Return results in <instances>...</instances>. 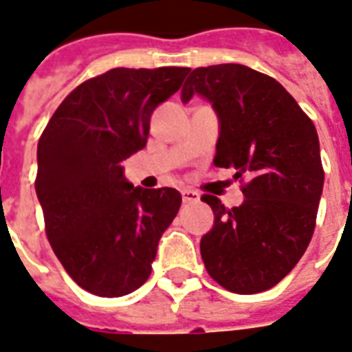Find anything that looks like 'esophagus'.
Segmentation results:
<instances>
[{
	"label": "esophagus",
	"instance_id": "esophagus-1",
	"mask_svg": "<svg viewBox=\"0 0 352 352\" xmlns=\"http://www.w3.org/2000/svg\"><path fill=\"white\" fill-rule=\"evenodd\" d=\"M182 200H184V204H195V201L200 200V195L192 189H182Z\"/></svg>",
	"mask_w": 352,
	"mask_h": 352
}]
</instances>
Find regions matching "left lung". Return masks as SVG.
<instances>
[{
	"instance_id": "1",
	"label": "left lung",
	"mask_w": 352,
	"mask_h": 352,
	"mask_svg": "<svg viewBox=\"0 0 352 352\" xmlns=\"http://www.w3.org/2000/svg\"><path fill=\"white\" fill-rule=\"evenodd\" d=\"M196 94L220 121L213 163L250 178L242 185L246 200L233 209L201 196L214 213L213 230L201 236V258L226 290L264 292L292 272L314 233L325 178L318 132L275 78L246 65L196 67L182 100Z\"/></svg>"
}]
</instances>
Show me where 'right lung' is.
Masks as SVG:
<instances>
[{
  "mask_svg": "<svg viewBox=\"0 0 352 352\" xmlns=\"http://www.w3.org/2000/svg\"><path fill=\"white\" fill-rule=\"evenodd\" d=\"M189 67H116L82 82L38 141L34 187L45 235L65 272L99 298L138 290L182 206L176 189L128 184L121 162L145 148L151 116Z\"/></svg>",
  "mask_w": 352,
  "mask_h": 352,
  "instance_id": "1",
  "label": "right lung"
}]
</instances>
